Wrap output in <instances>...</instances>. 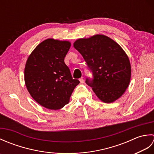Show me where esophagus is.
Listing matches in <instances>:
<instances>
[{
    "label": "esophagus",
    "mask_w": 154,
    "mask_h": 154,
    "mask_svg": "<svg viewBox=\"0 0 154 154\" xmlns=\"http://www.w3.org/2000/svg\"><path fill=\"white\" fill-rule=\"evenodd\" d=\"M79 81H80V82H81V83H84L83 77H81V78H80V79H79Z\"/></svg>",
    "instance_id": "obj_1"
}]
</instances>
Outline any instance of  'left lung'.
I'll return each instance as SVG.
<instances>
[{
    "label": "left lung",
    "mask_w": 154,
    "mask_h": 154,
    "mask_svg": "<svg viewBox=\"0 0 154 154\" xmlns=\"http://www.w3.org/2000/svg\"><path fill=\"white\" fill-rule=\"evenodd\" d=\"M74 48L82 55L93 79L86 83L103 102L110 103L122 95L129 85L131 66L123 49L112 39L97 34L79 39Z\"/></svg>",
    "instance_id": "1"
}]
</instances>
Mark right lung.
<instances>
[{"instance_id": "obj_1", "label": "right lung", "mask_w": 154, "mask_h": 154, "mask_svg": "<svg viewBox=\"0 0 154 154\" xmlns=\"http://www.w3.org/2000/svg\"><path fill=\"white\" fill-rule=\"evenodd\" d=\"M70 47L69 42L49 38L41 42L27 60L24 69L26 86L32 97L46 109L63 108L80 83L73 79L64 62Z\"/></svg>"}]
</instances>
